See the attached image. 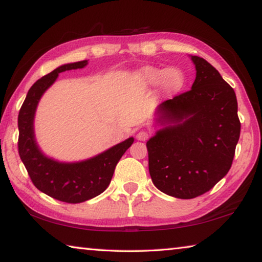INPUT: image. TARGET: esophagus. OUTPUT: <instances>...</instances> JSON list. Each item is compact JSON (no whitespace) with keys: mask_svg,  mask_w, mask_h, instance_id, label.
I'll list each match as a JSON object with an SVG mask.
<instances>
[{"mask_svg":"<svg viewBox=\"0 0 262 262\" xmlns=\"http://www.w3.org/2000/svg\"><path fill=\"white\" fill-rule=\"evenodd\" d=\"M136 139L139 141H147L149 139V133L147 130H140L136 134Z\"/></svg>","mask_w":262,"mask_h":262,"instance_id":"obj_1","label":"esophagus"}]
</instances>
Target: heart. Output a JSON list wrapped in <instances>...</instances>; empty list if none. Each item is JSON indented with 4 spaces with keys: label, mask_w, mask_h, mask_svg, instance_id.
Returning a JSON list of instances; mask_svg holds the SVG:
<instances>
[{
    "label": "heart",
    "mask_w": 262,
    "mask_h": 262,
    "mask_svg": "<svg viewBox=\"0 0 262 262\" xmlns=\"http://www.w3.org/2000/svg\"><path fill=\"white\" fill-rule=\"evenodd\" d=\"M136 79L145 85H156L161 83L163 91L167 94L179 91L184 86L185 77L181 70L177 68L159 69L155 67H147L142 69L136 75Z\"/></svg>",
    "instance_id": "b5f03b06"
}]
</instances>
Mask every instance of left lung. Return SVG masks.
<instances>
[{
	"label": "left lung",
	"mask_w": 262,
	"mask_h": 262,
	"mask_svg": "<svg viewBox=\"0 0 262 262\" xmlns=\"http://www.w3.org/2000/svg\"><path fill=\"white\" fill-rule=\"evenodd\" d=\"M192 61V89L159 105L165 127L147 142L154 185L178 199L205 194L228 173L241 135L233 89L209 62Z\"/></svg>",
	"instance_id": "left-lung-1"
}]
</instances>
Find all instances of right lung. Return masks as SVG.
Here are the masks:
<instances>
[{"instance_id": "right-lung-1", "label": "right lung", "mask_w": 262, "mask_h": 262, "mask_svg": "<svg viewBox=\"0 0 262 262\" xmlns=\"http://www.w3.org/2000/svg\"><path fill=\"white\" fill-rule=\"evenodd\" d=\"M88 61L63 64L38 79L26 95L18 114V152L33 185L51 198L67 203H79L97 196L107 188L115 166L134 142L133 137L98 156L78 163H60L39 150L34 139L33 119L37 105L59 74L83 68Z\"/></svg>"}]
</instances>
